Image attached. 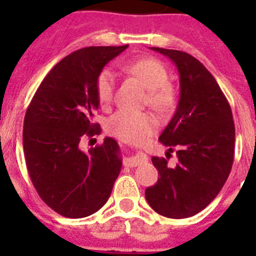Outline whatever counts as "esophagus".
Instances as JSON below:
<instances>
[{"label":"esophagus","instance_id":"obj_1","mask_svg":"<svg viewBox=\"0 0 256 256\" xmlns=\"http://www.w3.org/2000/svg\"><path fill=\"white\" fill-rule=\"evenodd\" d=\"M144 162H148V155L144 152H137L134 155L130 156V158H126L124 159V165L133 168V166H137V165L142 164Z\"/></svg>","mask_w":256,"mask_h":256}]
</instances>
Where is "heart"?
<instances>
[{
	"label": "heart",
	"mask_w": 256,
	"mask_h": 256,
	"mask_svg": "<svg viewBox=\"0 0 256 256\" xmlns=\"http://www.w3.org/2000/svg\"><path fill=\"white\" fill-rule=\"evenodd\" d=\"M126 73L137 78L148 90V105L158 112H166L174 105L176 94L168 82V70L159 60L144 58L124 65ZM97 100L102 108L112 102L115 92V76L110 69H102L94 83ZM158 122L148 112L118 110L108 119L106 130L122 141L140 144L156 130Z\"/></svg>",
	"instance_id": "heart-1"
}]
</instances>
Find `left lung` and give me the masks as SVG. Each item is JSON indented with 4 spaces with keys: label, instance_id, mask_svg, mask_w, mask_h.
Segmentation results:
<instances>
[{
    "label": "left lung",
    "instance_id": "obj_1",
    "mask_svg": "<svg viewBox=\"0 0 256 256\" xmlns=\"http://www.w3.org/2000/svg\"><path fill=\"white\" fill-rule=\"evenodd\" d=\"M168 56L180 73L177 110L159 141L176 150L178 162L170 168L164 158L152 156L160 174L144 196L158 214L182 219L208 206L224 186L234 155L232 110L216 78L187 52L151 47Z\"/></svg>",
    "mask_w": 256,
    "mask_h": 256
}]
</instances>
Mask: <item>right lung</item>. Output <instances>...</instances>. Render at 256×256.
<instances>
[{
  "mask_svg": "<svg viewBox=\"0 0 256 256\" xmlns=\"http://www.w3.org/2000/svg\"><path fill=\"white\" fill-rule=\"evenodd\" d=\"M124 46L84 47L50 70L32 98L22 130L29 177L42 200L60 216L84 218L105 205L122 169L120 148L106 137L83 152L79 142L101 132L96 78Z\"/></svg>",
  "mask_w": 256,
  "mask_h": 256,
  "instance_id": "1",
  "label": "right lung"
}]
</instances>
